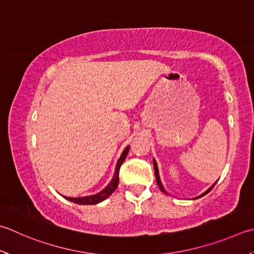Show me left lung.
<instances>
[{
    "mask_svg": "<svg viewBox=\"0 0 254 254\" xmlns=\"http://www.w3.org/2000/svg\"><path fill=\"white\" fill-rule=\"evenodd\" d=\"M153 163H154V171H155V177H156V182H157V185H158V187H160V190L163 191V192H165V193H167L166 192V190H165V188H164V186H163V184H162V182H161V178H160V173H158V167H157V164H156V162H155V160L153 161ZM217 183V182H216ZM216 183L213 184V185H211V187H209L208 188V190H206V191H203L201 195H199V196H197L196 197V199L197 198H200V197H202V196H205L206 193H208L209 192L212 188H213V186L216 185Z\"/></svg>",
    "mask_w": 254,
    "mask_h": 254,
    "instance_id": "left-lung-1",
    "label": "left lung"
}]
</instances>
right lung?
<instances>
[{"label":"right lung","mask_w":254,"mask_h":254,"mask_svg":"<svg viewBox=\"0 0 254 254\" xmlns=\"http://www.w3.org/2000/svg\"><path fill=\"white\" fill-rule=\"evenodd\" d=\"M128 150H130V146H127L124 148L120 158H119L117 162V166H116V171H114V175L112 177L111 182L108 184V186L106 188L96 193V195H91V196H86V197H66L64 196V198H66L67 200L78 203V205H96V203H99L103 201L104 199L111 195V193L116 190V188L118 187L119 184V171H120V167L122 165V163L126 160V157L128 153Z\"/></svg>","instance_id":"add662e5"}]
</instances>
